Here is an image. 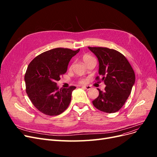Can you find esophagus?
<instances>
[{"instance_id": "34e87169", "label": "esophagus", "mask_w": 157, "mask_h": 157, "mask_svg": "<svg viewBox=\"0 0 157 157\" xmlns=\"http://www.w3.org/2000/svg\"><path fill=\"white\" fill-rule=\"evenodd\" d=\"M82 87L83 88H84V89L87 90H90V89L92 88L91 86H82Z\"/></svg>"}]
</instances>
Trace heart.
<instances>
[{"mask_svg":"<svg viewBox=\"0 0 157 157\" xmlns=\"http://www.w3.org/2000/svg\"><path fill=\"white\" fill-rule=\"evenodd\" d=\"M82 59L84 61V63L86 65H87L89 61L90 60H92V59H94V58L91 55L88 54H85L82 56ZM78 82L80 84H84V83H86V80H85L84 79H79L78 80Z\"/></svg>","mask_w":157,"mask_h":157,"instance_id":"b5f03b06","label":"heart"}]
</instances>
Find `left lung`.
<instances>
[{
    "label": "left lung",
    "mask_w": 157,
    "mask_h": 157,
    "mask_svg": "<svg viewBox=\"0 0 157 157\" xmlns=\"http://www.w3.org/2000/svg\"><path fill=\"white\" fill-rule=\"evenodd\" d=\"M90 50L99 61L97 81L102 80L105 90H99L98 97L92 101L98 110L113 113L120 110L129 97L135 82V73L130 63L121 52L106 47H90ZM99 76L102 78L100 79Z\"/></svg>",
    "instance_id": "1"
}]
</instances>
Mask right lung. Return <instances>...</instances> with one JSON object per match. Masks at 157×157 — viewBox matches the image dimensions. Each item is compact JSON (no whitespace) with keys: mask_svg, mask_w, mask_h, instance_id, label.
<instances>
[{"mask_svg":"<svg viewBox=\"0 0 157 157\" xmlns=\"http://www.w3.org/2000/svg\"><path fill=\"white\" fill-rule=\"evenodd\" d=\"M80 51L56 48L43 52L29 64L25 75L26 92L38 110L49 116L64 112L76 88H59L56 82L67 70L71 59Z\"/></svg>","mask_w":157,"mask_h":157,"instance_id":"right-lung-1","label":"right lung"}]
</instances>
